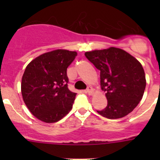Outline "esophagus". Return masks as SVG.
Segmentation results:
<instances>
[{"label":"esophagus","instance_id":"1","mask_svg":"<svg viewBox=\"0 0 160 160\" xmlns=\"http://www.w3.org/2000/svg\"><path fill=\"white\" fill-rule=\"evenodd\" d=\"M86 92L89 95H91L92 94V92H93V91H92V88H90V87H88V88H87V90H86Z\"/></svg>","mask_w":160,"mask_h":160}]
</instances>
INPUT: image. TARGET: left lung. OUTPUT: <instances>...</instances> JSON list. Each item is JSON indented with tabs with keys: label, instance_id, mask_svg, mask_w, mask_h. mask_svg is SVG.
Returning a JSON list of instances; mask_svg holds the SVG:
<instances>
[{
	"label": "left lung",
	"instance_id": "obj_1",
	"mask_svg": "<svg viewBox=\"0 0 160 160\" xmlns=\"http://www.w3.org/2000/svg\"><path fill=\"white\" fill-rule=\"evenodd\" d=\"M85 56L101 72V89L106 92L107 107L98 113L117 119L132 112L142 98L146 85L141 63L125 50L114 47L87 52Z\"/></svg>",
	"mask_w": 160,
	"mask_h": 160
}]
</instances>
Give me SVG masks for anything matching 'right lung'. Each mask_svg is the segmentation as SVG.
<instances>
[{"label": "right lung", "mask_w": 160, "mask_h": 160, "mask_svg": "<svg viewBox=\"0 0 160 160\" xmlns=\"http://www.w3.org/2000/svg\"><path fill=\"white\" fill-rule=\"evenodd\" d=\"M77 55L54 50L35 58L25 68L22 94L28 110L39 120L56 122L70 111L77 93L68 89L67 70Z\"/></svg>", "instance_id": "right-lung-1"}]
</instances>
